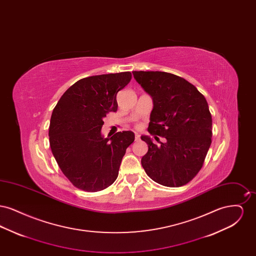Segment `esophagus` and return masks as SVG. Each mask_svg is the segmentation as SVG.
Returning a JSON list of instances; mask_svg holds the SVG:
<instances>
[{"label": "esophagus", "instance_id": "1", "mask_svg": "<svg viewBox=\"0 0 256 256\" xmlns=\"http://www.w3.org/2000/svg\"><path fill=\"white\" fill-rule=\"evenodd\" d=\"M140 140V135L138 134H135V141H139Z\"/></svg>", "mask_w": 256, "mask_h": 256}]
</instances>
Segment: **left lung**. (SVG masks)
I'll return each mask as SVG.
<instances>
[{"label": "left lung", "mask_w": 256, "mask_h": 256, "mask_svg": "<svg viewBox=\"0 0 256 256\" xmlns=\"http://www.w3.org/2000/svg\"><path fill=\"white\" fill-rule=\"evenodd\" d=\"M134 78L154 100L148 132V150L141 159L146 174L167 187L191 182L202 169L211 145L212 117L204 96L183 78L166 72L134 71Z\"/></svg>", "instance_id": "obj_1"}]
</instances>
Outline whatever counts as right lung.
Here are the masks:
<instances>
[{"instance_id": "1", "label": "right lung", "mask_w": 256, "mask_h": 256, "mask_svg": "<svg viewBox=\"0 0 256 256\" xmlns=\"http://www.w3.org/2000/svg\"><path fill=\"white\" fill-rule=\"evenodd\" d=\"M130 72L98 74L70 86L52 110L50 146L64 176L86 192L108 188L118 176L122 156L134 141L132 132L104 138L100 128L108 112H116L117 93Z\"/></svg>"}]
</instances>
